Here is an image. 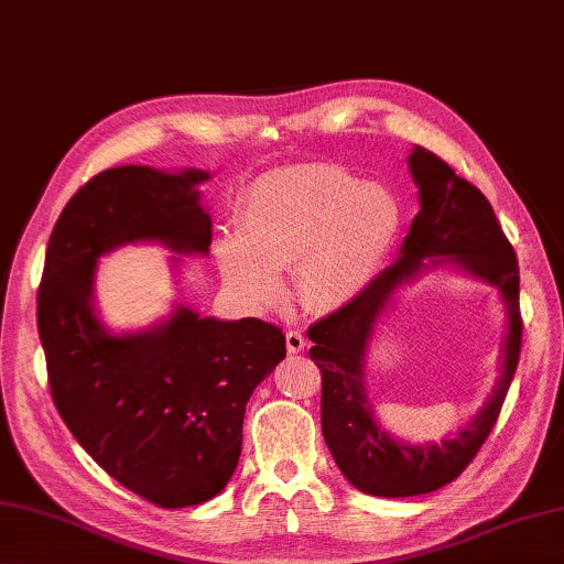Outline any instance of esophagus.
Returning <instances> with one entry per match:
<instances>
[{"label": "esophagus", "mask_w": 564, "mask_h": 564, "mask_svg": "<svg viewBox=\"0 0 564 564\" xmlns=\"http://www.w3.org/2000/svg\"><path fill=\"white\" fill-rule=\"evenodd\" d=\"M305 337H303V332H297V329H289L285 332V346H289V354H301L303 349H305Z\"/></svg>", "instance_id": "obj_1"}]
</instances>
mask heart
<instances>
[{"label":"heart","mask_w":564,"mask_h":564,"mask_svg":"<svg viewBox=\"0 0 564 564\" xmlns=\"http://www.w3.org/2000/svg\"><path fill=\"white\" fill-rule=\"evenodd\" d=\"M402 230L398 200L337 164L291 166L261 176L237 213V237L218 247L225 283L267 305L293 269L301 303L332 313L358 301L386 271Z\"/></svg>","instance_id":"heart-1"}]
</instances>
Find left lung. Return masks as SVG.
I'll return each mask as SVG.
<instances>
[{"mask_svg": "<svg viewBox=\"0 0 564 564\" xmlns=\"http://www.w3.org/2000/svg\"><path fill=\"white\" fill-rule=\"evenodd\" d=\"M410 172L422 210L412 220L398 261L358 301L334 310L307 329L313 341L310 358L322 373V436L346 480L373 497L434 492L473 463L507 400L523 337L517 251L482 191L455 174L438 154L419 145L410 154ZM429 256H446L497 284L508 303L510 332L502 378L486 410L448 442L410 447L390 437L372 419L362 388V356L391 293L413 278Z\"/></svg>", "mask_w": 564, "mask_h": 564, "instance_id": "left-lung-1", "label": "left lung"}]
</instances>
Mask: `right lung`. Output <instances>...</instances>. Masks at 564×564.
Listing matches in <instances>:
<instances>
[{
	"instance_id": "obj_1",
	"label": "right lung",
	"mask_w": 564,
	"mask_h": 564,
	"mask_svg": "<svg viewBox=\"0 0 564 564\" xmlns=\"http://www.w3.org/2000/svg\"><path fill=\"white\" fill-rule=\"evenodd\" d=\"M208 172L113 166L89 178L53 227L39 285V334L59 416L113 480L162 509L208 501L242 453L245 406L285 358L281 327L223 322L178 305L140 334L94 315V271L106 251L154 239L208 254L210 215L196 186Z\"/></svg>"
}]
</instances>
